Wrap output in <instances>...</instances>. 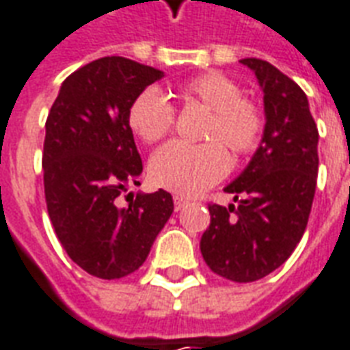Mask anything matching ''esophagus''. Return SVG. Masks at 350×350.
I'll list each match as a JSON object with an SVG mask.
<instances>
[{
    "label": "esophagus",
    "instance_id": "esophagus-1",
    "mask_svg": "<svg viewBox=\"0 0 350 350\" xmlns=\"http://www.w3.org/2000/svg\"><path fill=\"white\" fill-rule=\"evenodd\" d=\"M173 203H175V211H180V208H185L190 201L186 200V198H180V196H175V198H173Z\"/></svg>",
    "mask_w": 350,
    "mask_h": 350
}]
</instances>
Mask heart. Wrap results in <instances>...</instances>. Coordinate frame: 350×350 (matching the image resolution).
<instances>
[{
    "label": "heart",
    "instance_id": "obj_1",
    "mask_svg": "<svg viewBox=\"0 0 350 350\" xmlns=\"http://www.w3.org/2000/svg\"><path fill=\"white\" fill-rule=\"evenodd\" d=\"M177 96L213 111L205 129L211 144L172 142L150 158L152 183L183 196H198L226 177L231 167L228 152L246 157L259 147L265 116L256 102L242 96L241 85L220 72H205L178 85ZM175 108L158 89H144L129 108V126L145 144H157L172 132Z\"/></svg>",
    "mask_w": 350,
    "mask_h": 350
}]
</instances>
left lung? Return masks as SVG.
Here are the masks:
<instances>
[{"instance_id":"obj_1","label":"left lung","mask_w":350,"mask_h":350,"mask_svg":"<svg viewBox=\"0 0 350 350\" xmlns=\"http://www.w3.org/2000/svg\"><path fill=\"white\" fill-rule=\"evenodd\" d=\"M256 72L265 102V132L246 170L224 192L237 205H208L201 256L218 276L261 280L289 259L308 226L319 172V132L308 96L269 61L241 59Z\"/></svg>"}]
</instances>
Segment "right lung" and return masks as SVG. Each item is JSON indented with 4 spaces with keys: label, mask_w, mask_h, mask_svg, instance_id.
Masks as SVG:
<instances>
[{
    "label": "right lung",
    "mask_w": 350,
    "mask_h": 350,
    "mask_svg": "<svg viewBox=\"0 0 350 350\" xmlns=\"http://www.w3.org/2000/svg\"><path fill=\"white\" fill-rule=\"evenodd\" d=\"M162 76L119 55L91 61L63 81L46 119L48 214L68 257L94 278L117 280L139 269L173 213L165 190L129 193V205H117L144 172L130 104Z\"/></svg>",
    "instance_id": "1"
}]
</instances>
